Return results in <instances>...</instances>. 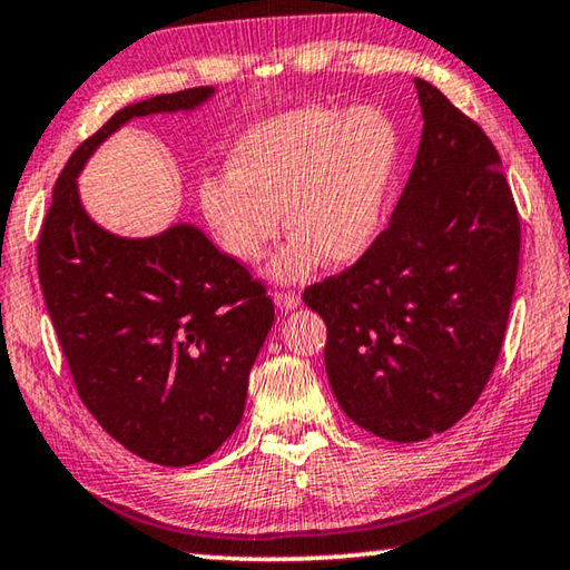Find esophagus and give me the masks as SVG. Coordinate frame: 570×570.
Wrapping results in <instances>:
<instances>
[{
    "mask_svg": "<svg viewBox=\"0 0 570 570\" xmlns=\"http://www.w3.org/2000/svg\"><path fill=\"white\" fill-rule=\"evenodd\" d=\"M274 302H276L278 308H282V312H292V308H296L298 304H302V298H298L292 292H276L274 294Z\"/></svg>",
    "mask_w": 570,
    "mask_h": 570,
    "instance_id": "obj_1",
    "label": "esophagus"
}]
</instances>
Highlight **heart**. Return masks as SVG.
I'll list each match as a JSON object with an SVG mask.
<instances>
[{
    "instance_id": "obj_1",
    "label": "heart",
    "mask_w": 570,
    "mask_h": 570,
    "mask_svg": "<svg viewBox=\"0 0 570 570\" xmlns=\"http://www.w3.org/2000/svg\"><path fill=\"white\" fill-rule=\"evenodd\" d=\"M397 158L400 138L387 112L372 105H304L240 135L228 150L226 176L200 183V210L220 248L240 264L266 254L284 218L294 238L272 276L298 282L320 258L350 266L372 248Z\"/></svg>"
}]
</instances>
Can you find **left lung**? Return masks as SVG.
<instances>
[{"mask_svg":"<svg viewBox=\"0 0 570 570\" xmlns=\"http://www.w3.org/2000/svg\"><path fill=\"white\" fill-rule=\"evenodd\" d=\"M422 138L390 226L340 276L308 286L346 417L420 442L465 417L503 350L520 220L478 122L414 77Z\"/></svg>","mask_w":570,"mask_h":570,"instance_id":"1","label":"left lung"}]
</instances>
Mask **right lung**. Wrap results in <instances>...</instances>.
Returning <instances> with one entry per match:
<instances>
[{"label": "right lung", "instance_id": "add662e5", "mask_svg": "<svg viewBox=\"0 0 570 570\" xmlns=\"http://www.w3.org/2000/svg\"><path fill=\"white\" fill-rule=\"evenodd\" d=\"M216 88L128 105L77 148L55 183L37 266L77 394L110 438L166 468L206 460L234 435L274 302L204 230L128 238L95 224L82 168L135 118L190 112Z\"/></svg>", "mask_w": 570, "mask_h": 570}]
</instances>
